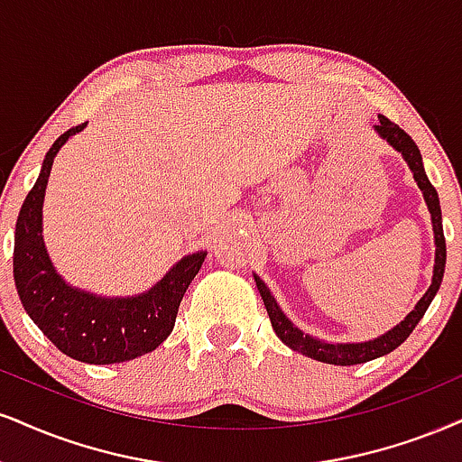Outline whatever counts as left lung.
<instances>
[{"label":"left lung","instance_id":"obj_1","mask_svg":"<svg viewBox=\"0 0 462 462\" xmlns=\"http://www.w3.org/2000/svg\"><path fill=\"white\" fill-rule=\"evenodd\" d=\"M374 130L383 136L388 143L394 147L405 156V161L409 164V169L413 171V178L418 181L420 190L424 192L426 205L430 209V218H432V231H435V272H432V284L429 287V291L424 293V298L418 301V306L409 312L405 317V321H401L394 329H390L388 334L379 336V338L368 340V343H349V345H332V343H323V340L312 338V336L304 334L301 329H298L289 321L287 317L282 315V310L278 309L276 300L272 298L270 289L265 287V282L261 278L254 276L257 281V289L263 298V304L267 309V315H270L272 328L278 338L282 340L284 345L291 346L293 351L301 353V356L312 357V360L323 362V364H334V366H353V364H364L374 360V357L385 356V353L394 351L396 346H401L405 340L409 338V334L413 332L415 326L420 323V319L424 317L426 309L430 306L432 298H435L437 291H439L441 281H443V270H446V237H443V225H441V208H439V197H437V190L432 188V184L426 178V171L422 164V153H420L415 141L409 136L405 130L398 128L394 122H390L385 116H379V124L374 126Z\"/></svg>","mask_w":462,"mask_h":462}]
</instances>
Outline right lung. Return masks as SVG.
<instances>
[{
  "label": "right lung",
  "mask_w": 462,
  "mask_h": 462,
  "mask_svg": "<svg viewBox=\"0 0 462 462\" xmlns=\"http://www.w3.org/2000/svg\"><path fill=\"white\" fill-rule=\"evenodd\" d=\"M83 128L85 124L72 126L51 145L36 184L23 201L14 231V284L23 309L61 353L85 364H119L167 340L180 301L208 253L188 254L156 287L136 298H96L61 281L42 242V201L55 153Z\"/></svg>",
  "instance_id": "right-lung-1"
}]
</instances>
